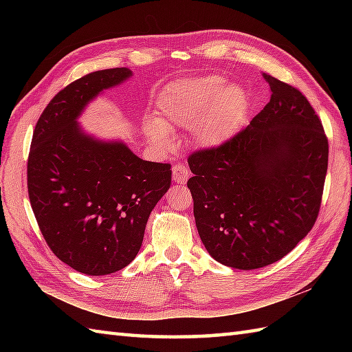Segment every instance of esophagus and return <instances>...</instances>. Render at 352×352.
I'll return each instance as SVG.
<instances>
[{"label":"esophagus","instance_id":"obj_1","mask_svg":"<svg viewBox=\"0 0 352 352\" xmlns=\"http://www.w3.org/2000/svg\"><path fill=\"white\" fill-rule=\"evenodd\" d=\"M172 175H174V182L184 184L186 182H188L190 172H189L188 168L184 166L183 163H177V164H174V166H172Z\"/></svg>","mask_w":352,"mask_h":352}]
</instances>
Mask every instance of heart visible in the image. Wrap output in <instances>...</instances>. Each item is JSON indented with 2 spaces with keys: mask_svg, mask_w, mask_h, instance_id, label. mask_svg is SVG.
<instances>
[{
  "mask_svg": "<svg viewBox=\"0 0 352 352\" xmlns=\"http://www.w3.org/2000/svg\"><path fill=\"white\" fill-rule=\"evenodd\" d=\"M248 100L239 86H227L221 77H204L169 86L159 100L160 121L145 126L148 138L160 148L174 144L169 129L189 126L193 144L216 148L226 144L241 129Z\"/></svg>",
  "mask_w": 352,
  "mask_h": 352,
  "instance_id": "obj_1",
  "label": "heart"
}]
</instances>
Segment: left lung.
<instances>
[{"label":"left lung","mask_w":352,"mask_h":352,"mask_svg":"<svg viewBox=\"0 0 352 352\" xmlns=\"http://www.w3.org/2000/svg\"><path fill=\"white\" fill-rule=\"evenodd\" d=\"M263 78L271 100L250 125L188 159L201 241L216 261L242 271L275 263L309 234L328 166V139L307 98Z\"/></svg>","instance_id":"left-lung-1"}]
</instances>
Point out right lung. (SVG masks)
Masks as SVG:
<instances>
[{
  "instance_id": "1",
  "label": "right lung",
  "mask_w": 352,
  "mask_h": 352,
  "mask_svg": "<svg viewBox=\"0 0 352 352\" xmlns=\"http://www.w3.org/2000/svg\"><path fill=\"white\" fill-rule=\"evenodd\" d=\"M131 77L126 68L91 72L62 89L39 118L27 163L28 198L56 257L86 275L130 265L170 164L142 160L122 142L83 133L77 118L100 92Z\"/></svg>"
}]
</instances>
